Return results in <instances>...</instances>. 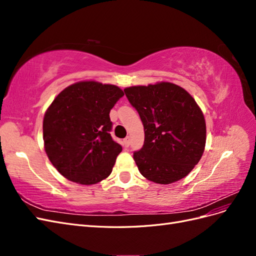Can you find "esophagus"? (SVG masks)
<instances>
[{"mask_svg": "<svg viewBox=\"0 0 256 256\" xmlns=\"http://www.w3.org/2000/svg\"><path fill=\"white\" fill-rule=\"evenodd\" d=\"M122 143H124V146H125V147H128V146L130 145V136H126L125 138H124Z\"/></svg>", "mask_w": 256, "mask_h": 256, "instance_id": "1", "label": "esophagus"}]
</instances>
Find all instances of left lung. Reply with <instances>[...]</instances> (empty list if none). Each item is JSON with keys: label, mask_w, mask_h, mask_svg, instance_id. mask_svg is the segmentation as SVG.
Listing matches in <instances>:
<instances>
[{"label": "left lung", "mask_w": 256, "mask_h": 256, "mask_svg": "<svg viewBox=\"0 0 256 256\" xmlns=\"http://www.w3.org/2000/svg\"><path fill=\"white\" fill-rule=\"evenodd\" d=\"M124 90L144 126V145L134 154L138 171L161 184L187 176L202 158L206 144V122L196 100L171 82Z\"/></svg>", "instance_id": "left-lung-1"}]
</instances>
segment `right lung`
<instances>
[{
  "label": "right lung",
  "instance_id": "right-lung-1",
  "mask_svg": "<svg viewBox=\"0 0 256 256\" xmlns=\"http://www.w3.org/2000/svg\"><path fill=\"white\" fill-rule=\"evenodd\" d=\"M122 96L116 85L80 81L49 106L42 122L44 150L67 180L94 184L111 174L122 146L110 134V111Z\"/></svg>",
  "mask_w": 256,
  "mask_h": 256
}]
</instances>
